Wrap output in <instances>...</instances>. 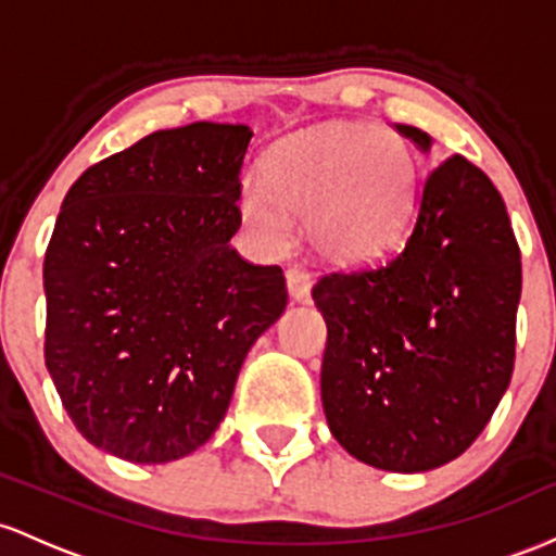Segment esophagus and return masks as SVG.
Listing matches in <instances>:
<instances>
[{
    "mask_svg": "<svg viewBox=\"0 0 556 556\" xmlns=\"http://www.w3.org/2000/svg\"><path fill=\"white\" fill-rule=\"evenodd\" d=\"M286 283H289V294L296 299V302H307L309 289H312V276L304 267H289L286 270Z\"/></svg>",
    "mask_w": 556,
    "mask_h": 556,
    "instance_id": "esophagus-1",
    "label": "esophagus"
}]
</instances>
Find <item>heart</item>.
Returning a JSON list of instances; mask_svg holds the SVG:
<instances>
[{"label":"heart","instance_id":"b5f03b06","mask_svg":"<svg viewBox=\"0 0 556 556\" xmlns=\"http://www.w3.org/2000/svg\"><path fill=\"white\" fill-rule=\"evenodd\" d=\"M262 173L265 180L249 176L239 189V212L262 249L289 247L294 217H307L320 257L359 265L394 249L415 207L413 147L370 123L304 130L278 143Z\"/></svg>","mask_w":556,"mask_h":556}]
</instances>
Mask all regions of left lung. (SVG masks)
Instances as JSON below:
<instances>
[{"label":"left lung","instance_id":"1","mask_svg":"<svg viewBox=\"0 0 556 556\" xmlns=\"http://www.w3.org/2000/svg\"><path fill=\"white\" fill-rule=\"evenodd\" d=\"M396 130L430 147L420 128ZM520 289L502 194L452 154L428 173L399 252L312 286L328 326L320 394L336 441L391 472L459 457L513 378Z\"/></svg>","mask_w":556,"mask_h":556}]
</instances>
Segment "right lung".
Instances as JSON below:
<instances>
[{"instance_id": "right-lung-1", "label": "right lung", "mask_w": 556, "mask_h": 556, "mask_svg": "<svg viewBox=\"0 0 556 556\" xmlns=\"http://www.w3.org/2000/svg\"><path fill=\"white\" fill-rule=\"evenodd\" d=\"M247 126L157 130L67 191L43 254V359L86 441L136 465L207 444L254 341L289 302L230 247Z\"/></svg>"}]
</instances>
